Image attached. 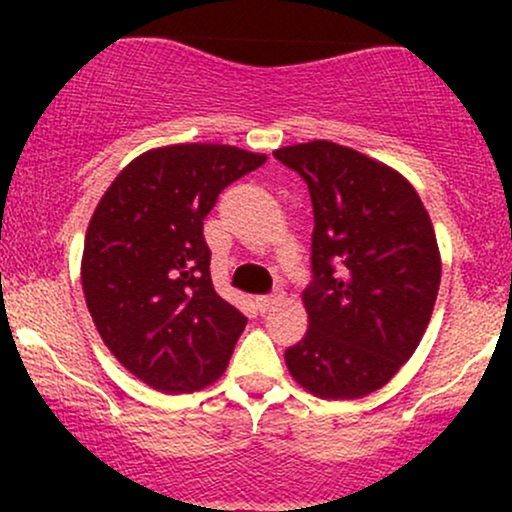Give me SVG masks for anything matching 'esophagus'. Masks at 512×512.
Wrapping results in <instances>:
<instances>
[{
	"mask_svg": "<svg viewBox=\"0 0 512 512\" xmlns=\"http://www.w3.org/2000/svg\"><path fill=\"white\" fill-rule=\"evenodd\" d=\"M284 301V291H276L272 296H260L257 298V308H260V313H269V310H274L276 305H281Z\"/></svg>",
	"mask_w": 512,
	"mask_h": 512,
	"instance_id": "obj_1",
	"label": "esophagus"
}]
</instances>
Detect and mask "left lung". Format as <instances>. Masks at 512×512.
<instances>
[{
    "mask_svg": "<svg viewBox=\"0 0 512 512\" xmlns=\"http://www.w3.org/2000/svg\"><path fill=\"white\" fill-rule=\"evenodd\" d=\"M313 199L308 332L286 349L291 378L322 399H361L390 383L424 337L440 250L419 192L399 170L325 139L281 146Z\"/></svg>",
    "mask_w": 512,
    "mask_h": 512,
    "instance_id": "obj_1",
    "label": "left lung"
}]
</instances>
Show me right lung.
Listing matches in <instances>:
<instances>
[{
    "instance_id": "obj_1",
    "label": "right lung",
    "mask_w": 512,
    "mask_h": 512,
    "mask_svg": "<svg viewBox=\"0 0 512 512\" xmlns=\"http://www.w3.org/2000/svg\"><path fill=\"white\" fill-rule=\"evenodd\" d=\"M267 161L228 144L158 146L110 182L86 228L81 289L98 334L158 392L221 378L245 317L211 284L204 219L233 180Z\"/></svg>"
}]
</instances>
